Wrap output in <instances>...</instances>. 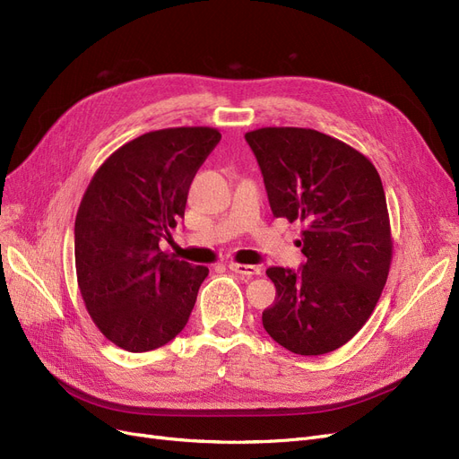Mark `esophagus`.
<instances>
[{"label":"esophagus","instance_id":"34e87169","mask_svg":"<svg viewBox=\"0 0 459 459\" xmlns=\"http://www.w3.org/2000/svg\"><path fill=\"white\" fill-rule=\"evenodd\" d=\"M230 269L233 273L243 274V277H255V274L262 273V269L258 265H247V264H235V262L230 264Z\"/></svg>","mask_w":459,"mask_h":459}]
</instances>
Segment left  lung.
Instances as JSON below:
<instances>
[{
	"label": "left lung",
	"instance_id": "8db88e82",
	"mask_svg": "<svg viewBox=\"0 0 459 459\" xmlns=\"http://www.w3.org/2000/svg\"><path fill=\"white\" fill-rule=\"evenodd\" d=\"M277 218L301 224L307 262L269 267L277 288L262 315L265 332L301 356L333 352L369 320L392 264L382 180L368 156L308 127L245 134Z\"/></svg>",
	"mask_w": 459,
	"mask_h": 459
}]
</instances>
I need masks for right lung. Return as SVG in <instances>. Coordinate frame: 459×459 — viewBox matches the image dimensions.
Returning <instances> with one entry per match:
<instances>
[{
    "label": "right lung",
    "mask_w": 459,
    "mask_h": 459,
    "mask_svg": "<svg viewBox=\"0 0 459 459\" xmlns=\"http://www.w3.org/2000/svg\"><path fill=\"white\" fill-rule=\"evenodd\" d=\"M207 126L166 127L122 144L91 177L75 220L77 282L90 318L127 352L185 329L209 269L161 252L192 180L220 141Z\"/></svg>",
    "instance_id": "1"
}]
</instances>
